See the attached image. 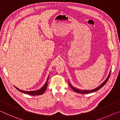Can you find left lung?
<instances>
[{
    "label": "left lung",
    "mask_w": 120,
    "mask_h": 120,
    "mask_svg": "<svg viewBox=\"0 0 120 120\" xmlns=\"http://www.w3.org/2000/svg\"><path fill=\"white\" fill-rule=\"evenodd\" d=\"M111 72V70L110 71V72H109V76H107V78L106 79V80H105L104 82L102 83V84H101V85H99L98 87H97V88H95L94 89H92V90H82V89H79L75 88V87H74V86H72V85H71L70 82H69V84L71 88L72 89V90H74V92H76V93H80V94H89V93H94V92H96V91L99 90V89H101V87L104 86V85H105V84H106L107 81H108V80H109V76H110Z\"/></svg>",
    "instance_id": "1"
}]
</instances>
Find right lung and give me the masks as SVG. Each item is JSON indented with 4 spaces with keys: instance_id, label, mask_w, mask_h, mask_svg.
<instances>
[{
    "instance_id": "right-lung-1",
    "label": "right lung",
    "mask_w": 120,
    "mask_h": 120,
    "mask_svg": "<svg viewBox=\"0 0 120 120\" xmlns=\"http://www.w3.org/2000/svg\"><path fill=\"white\" fill-rule=\"evenodd\" d=\"M48 79H49V76L47 78V80H46V82L45 83L44 86L42 87L41 88L38 89V90H33V91H25V90H22L19 89V88H18L17 87L15 86V88L17 89L18 90H19V92H21L23 93H24V94H28V95H32V96H36V95H40L43 94L44 92H45V90H46V88H47L48 86Z\"/></svg>"
}]
</instances>
